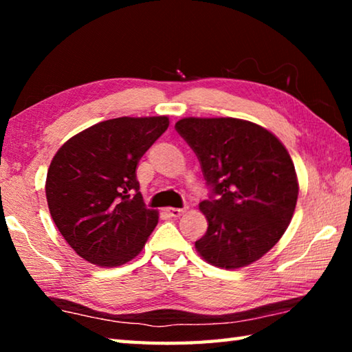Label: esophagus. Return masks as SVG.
<instances>
[{
	"label": "esophagus",
	"instance_id": "34e87169",
	"mask_svg": "<svg viewBox=\"0 0 352 352\" xmlns=\"http://www.w3.org/2000/svg\"><path fill=\"white\" fill-rule=\"evenodd\" d=\"M166 212H168L170 217H180L184 210L183 208H166Z\"/></svg>",
	"mask_w": 352,
	"mask_h": 352
}]
</instances>
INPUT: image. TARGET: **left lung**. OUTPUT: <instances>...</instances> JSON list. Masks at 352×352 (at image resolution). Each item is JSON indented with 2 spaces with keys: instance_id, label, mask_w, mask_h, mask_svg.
<instances>
[{
  "instance_id": "8db88e82",
  "label": "left lung",
  "mask_w": 352,
  "mask_h": 352,
  "mask_svg": "<svg viewBox=\"0 0 352 352\" xmlns=\"http://www.w3.org/2000/svg\"><path fill=\"white\" fill-rule=\"evenodd\" d=\"M175 130L197 155L210 199L208 220L195 242L206 262L241 269L281 239L298 199L295 166L269 130L236 118H184Z\"/></svg>"
}]
</instances>
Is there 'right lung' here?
<instances>
[{
  "instance_id": "right-lung-1",
  "label": "right lung",
  "mask_w": 352,
  "mask_h": 352,
  "mask_svg": "<svg viewBox=\"0 0 352 352\" xmlns=\"http://www.w3.org/2000/svg\"><path fill=\"white\" fill-rule=\"evenodd\" d=\"M168 127V116L109 119L58 148L47 169L46 200L58 231L80 258L118 267L144 247L158 212L146 208L136 168Z\"/></svg>"
}]
</instances>
